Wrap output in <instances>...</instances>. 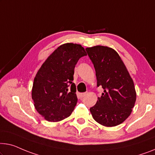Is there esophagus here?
<instances>
[{"label":"esophagus","instance_id":"esophagus-1","mask_svg":"<svg viewBox=\"0 0 155 155\" xmlns=\"http://www.w3.org/2000/svg\"><path fill=\"white\" fill-rule=\"evenodd\" d=\"M87 92H82V93H80V97H84L85 95H86Z\"/></svg>","mask_w":155,"mask_h":155}]
</instances>
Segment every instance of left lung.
<instances>
[{
    "instance_id": "8db88e82",
    "label": "left lung",
    "mask_w": 155,
    "mask_h": 155,
    "mask_svg": "<svg viewBox=\"0 0 155 155\" xmlns=\"http://www.w3.org/2000/svg\"><path fill=\"white\" fill-rule=\"evenodd\" d=\"M96 72L97 87L104 92L90 108L94 120L114 127L123 122L134 107L137 94L132 78L118 54L104 46L85 48Z\"/></svg>"
}]
</instances>
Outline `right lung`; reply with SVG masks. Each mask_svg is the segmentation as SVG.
Instances as JSON below:
<instances>
[{
  "instance_id": "right-lung-1",
  "label": "right lung",
  "mask_w": 155,
  "mask_h": 155,
  "mask_svg": "<svg viewBox=\"0 0 155 155\" xmlns=\"http://www.w3.org/2000/svg\"><path fill=\"white\" fill-rule=\"evenodd\" d=\"M81 45L67 43L60 46L41 66L34 78L32 99L37 111L49 122L70 116L77 103L74 80V68L86 55Z\"/></svg>"
}]
</instances>
